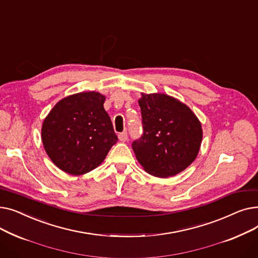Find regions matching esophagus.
<instances>
[{"label": "esophagus", "instance_id": "34e87169", "mask_svg": "<svg viewBox=\"0 0 258 258\" xmlns=\"http://www.w3.org/2000/svg\"><path fill=\"white\" fill-rule=\"evenodd\" d=\"M118 138H119V140L122 141V142L126 141V140H127V132H122V133H120V134L118 135Z\"/></svg>", "mask_w": 258, "mask_h": 258}]
</instances>
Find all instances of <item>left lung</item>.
Segmentation results:
<instances>
[{
  "label": "left lung",
  "mask_w": 258,
  "mask_h": 258,
  "mask_svg": "<svg viewBox=\"0 0 258 258\" xmlns=\"http://www.w3.org/2000/svg\"><path fill=\"white\" fill-rule=\"evenodd\" d=\"M138 102L143 134L132 144L138 162L155 177L178 174L199 154L201 122L186 104L165 94L142 93Z\"/></svg>",
  "instance_id": "8db88e82"
}]
</instances>
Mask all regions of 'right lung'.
Wrapping results in <instances>:
<instances>
[{
  "mask_svg": "<svg viewBox=\"0 0 258 258\" xmlns=\"http://www.w3.org/2000/svg\"><path fill=\"white\" fill-rule=\"evenodd\" d=\"M105 97L98 92L77 93L58 101L42 126V141L51 161L73 175L99 166L118 138Z\"/></svg>",
  "mask_w": 258,
  "mask_h": 258,
  "instance_id": "1",
  "label": "right lung"
}]
</instances>
